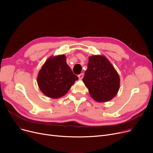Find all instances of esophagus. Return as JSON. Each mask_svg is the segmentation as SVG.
Wrapping results in <instances>:
<instances>
[{
  "instance_id": "1",
  "label": "esophagus",
  "mask_w": 153,
  "mask_h": 153,
  "mask_svg": "<svg viewBox=\"0 0 153 153\" xmlns=\"http://www.w3.org/2000/svg\"><path fill=\"white\" fill-rule=\"evenodd\" d=\"M83 77H84V73H81V74H80L78 75V77L80 80H82Z\"/></svg>"
}]
</instances>
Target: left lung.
I'll return each instance as SVG.
<instances>
[{
	"instance_id": "left-lung-1",
	"label": "left lung",
	"mask_w": 153,
	"mask_h": 153,
	"mask_svg": "<svg viewBox=\"0 0 153 153\" xmlns=\"http://www.w3.org/2000/svg\"><path fill=\"white\" fill-rule=\"evenodd\" d=\"M82 81L91 97L100 102L110 100L120 88L117 72L103 56H90Z\"/></svg>"
}]
</instances>
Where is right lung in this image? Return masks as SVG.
I'll return each instance as SVG.
<instances>
[{"mask_svg": "<svg viewBox=\"0 0 153 153\" xmlns=\"http://www.w3.org/2000/svg\"><path fill=\"white\" fill-rule=\"evenodd\" d=\"M78 79L67 64L65 55L62 54L47 60L39 71L37 81L45 95L57 99L65 95Z\"/></svg>", "mask_w": 153, "mask_h": 153, "instance_id": "obj_1", "label": "right lung"}]
</instances>
